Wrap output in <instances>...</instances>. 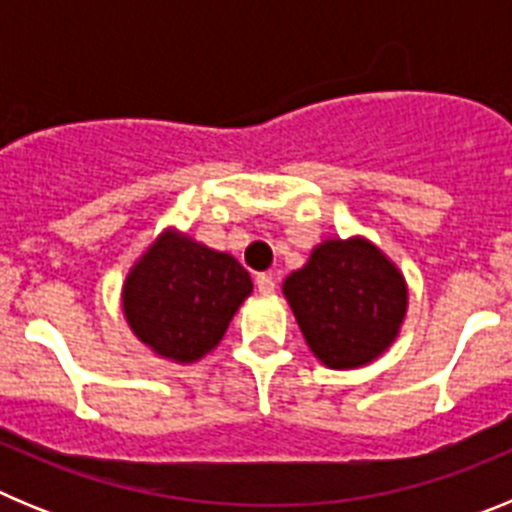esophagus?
Returning <instances> with one entry per match:
<instances>
[{"label": "esophagus", "mask_w": 512, "mask_h": 512, "mask_svg": "<svg viewBox=\"0 0 512 512\" xmlns=\"http://www.w3.org/2000/svg\"><path fill=\"white\" fill-rule=\"evenodd\" d=\"M274 287H277V282H274L271 274H259V277H256V289H259L261 295H271Z\"/></svg>", "instance_id": "1"}]
</instances>
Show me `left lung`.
I'll return each mask as SVG.
<instances>
[{"mask_svg":"<svg viewBox=\"0 0 512 512\" xmlns=\"http://www.w3.org/2000/svg\"><path fill=\"white\" fill-rule=\"evenodd\" d=\"M312 354L330 369L377 359L400 330L408 289L400 271L369 241H325L284 282Z\"/></svg>","mask_w":512,"mask_h":512,"instance_id":"1","label":"left lung"}]
</instances>
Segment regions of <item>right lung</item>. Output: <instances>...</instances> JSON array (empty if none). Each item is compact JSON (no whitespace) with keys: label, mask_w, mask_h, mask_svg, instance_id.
Returning <instances> with one entry per match:
<instances>
[{"label":"right lung","mask_w":512,"mask_h":512,"mask_svg":"<svg viewBox=\"0 0 512 512\" xmlns=\"http://www.w3.org/2000/svg\"><path fill=\"white\" fill-rule=\"evenodd\" d=\"M251 289L233 256L164 233L128 274L122 307L135 336L156 354L197 361L220 343Z\"/></svg>","instance_id":"obj_1"}]
</instances>
